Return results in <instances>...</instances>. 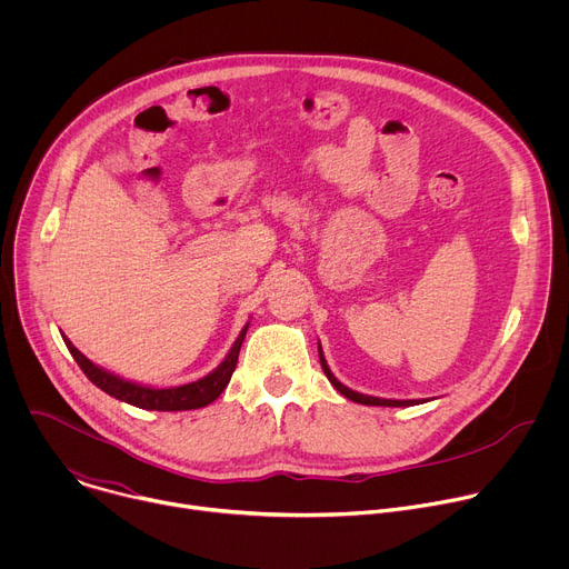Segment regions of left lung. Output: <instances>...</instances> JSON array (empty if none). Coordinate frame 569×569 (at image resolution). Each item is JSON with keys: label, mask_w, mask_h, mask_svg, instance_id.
<instances>
[{"label": "left lung", "mask_w": 569, "mask_h": 569, "mask_svg": "<svg viewBox=\"0 0 569 569\" xmlns=\"http://www.w3.org/2000/svg\"><path fill=\"white\" fill-rule=\"evenodd\" d=\"M319 362H321L323 373H327V378L331 380V385H333L342 396H347V398H349V400H353V402H362V405H380V408H408V405L421 402V400H391V398H376V396H367V393H360V391L349 389V387H347V385H342V382L333 376V371L329 369L327 358H323V353H321V347H319Z\"/></svg>", "instance_id": "8db88e82"}]
</instances>
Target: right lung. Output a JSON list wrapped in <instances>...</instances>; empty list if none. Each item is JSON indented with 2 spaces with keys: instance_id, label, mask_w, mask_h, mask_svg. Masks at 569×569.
<instances>
[{
  "instance_id": "obj_1",
  "label": "right lung",
  "mask_w": 569,
  "mask_h": 569,
  "mask_svg": "<svg viewBox=\"0 0 569 569\" xmlns=\"http://www.w3.org/2000/svg\"><path fill=\"white\" fill-rule=\"evenodd\" d=\"M248 327H250V321L246 323V327H242V331L238 333V338L231 345L229 353L224 356V360L211 373H207L200 380H193V382H187V385H178V387H150V385L126 380V378H121V376H117V373L94 365L90 358H86L83 353H80L69 342V338L62 336V340H64L69 353L73 356V360L78 362V367L83 369V373L99 389H103L106 393H110V396H114V398H119V400H123L128 405H134V408H141V410L182 412V410L204 408V405L213 402L224 391V387L229 385L231 373L236 369L240 345H242V340H246Z\"/></svg>"
}]
</instances>
